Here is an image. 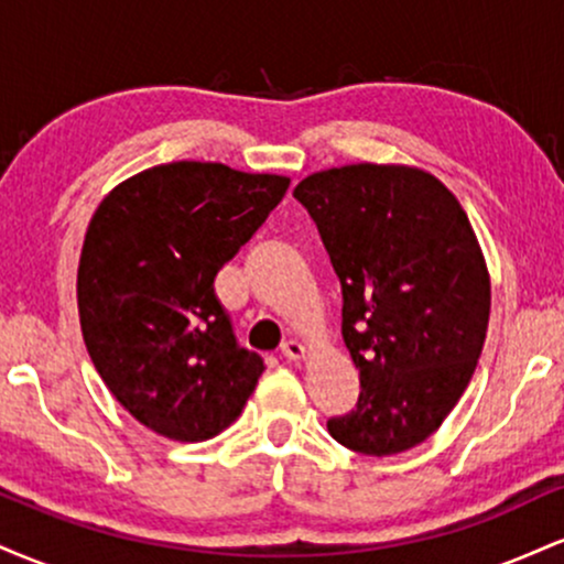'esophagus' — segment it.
<instances>
[{
  "label": "esophagus",
  "instance_id": "esophagus-1",
  "mask_svg": "<svg viewBox=\"0 0 564 564\" xmlns=\"http://www.w3.org/2000/svg\"><path fill=\"white\" fill-rule=\"evenodd\" d=\"M281 352H283V358H289V360H294V364H300V360H304V355H307V347H304L302 341L289 339V341H283Z\"/></svg>",
  "mask_w": 564,
  "mask_h": 564
}]
</instances>
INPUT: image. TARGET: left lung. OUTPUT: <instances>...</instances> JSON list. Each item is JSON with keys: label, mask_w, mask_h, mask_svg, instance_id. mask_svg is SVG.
Instances as JSON below:
<instances>
[{"label": "left lung", "mask_w": 564, "mask_h": 564, "mask_svg": "<svg viewBox=\"0 0 564 564\" xmlns=\"http://www.w3.org/2000/svg\"><path fill=\"white\" fill-rule=\"evenodd\" d=\"M339 275L358 408L336 443L394 456L424 443L467 390L490 318V275L467 212L435 174L347 164L294 187Z\"/></svg>", "instance_id": "8db88e82"}]
</instances>
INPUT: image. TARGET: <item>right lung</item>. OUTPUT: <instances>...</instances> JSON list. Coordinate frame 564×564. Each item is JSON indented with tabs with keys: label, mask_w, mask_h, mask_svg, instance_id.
<instances>
[{
	"label": "right lung",
	"mask_w": 564,
	"mask_h": 564,
	"mask_svg": "<svg viewBox=\"0 0 564 564\" xmlns=\"http://www.w3.org/2000/svg\"><path fill=\"white\" fill-rule=\"evenodd\" d=\"M289 183L172 161L116 185L89 219L76 275L84 345L113 398L156 435L212 440L254 392L264 364L236 345L215 278Z\"/></svg>",
	"instance_id": "1"
}]
</instances>
